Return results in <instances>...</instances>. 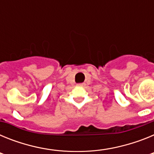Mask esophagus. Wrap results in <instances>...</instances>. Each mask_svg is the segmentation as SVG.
Listing matches in <instances>:
<instances>
[{"instance_id": "obj_1", "label": "esophagus", "mask_w": 154, "mask_h": 154, "mask_svg": "<svg viewBox=\"0 0 154 154\" xmlns=\"http://www.w3.org/2000/svg\"><path fill=\"white\" fill-rule=\"evenodd\" d=\"M78 85H79V86H85V83H80V84H79Z\"/></svg>"}]
</instances>
